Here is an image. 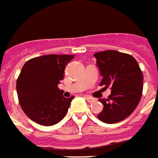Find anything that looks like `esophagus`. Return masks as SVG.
<instances>
[{
    "instance_id": "esophagus-1",
    "label": "esophagus",
    "mask_w": 158,
    "mask_h": 158,
    "mask_svg": "<svg viewBox=\"0 0 158 158\" xmlns=\"http://www.w3.org/2000/svg\"><path fill=\"white\" fill-rule=\"evenodd\" d=\"M85 99H86L87 102H89V103H92V102H94V101L95 100V99H94V98H91V97L87 96V95H85Z\"/></svg>"
}]
</instances>
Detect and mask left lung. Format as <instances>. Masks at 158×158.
I'll return each instance as SVG.
<instances>
[{
	"label": "left lung",
	"instance_id": "left-lung-1",
	"mask_svg": "<svg viewBox=\"0 0 158 158\" xmlns=\"http://www.w3.org/2000/svg\"><path fill=\"white\" fill-rule=\"evenodd\" d=\"M96 64L103 79L99 85L111 86L108 99H99L103 109L98 115L108 124L129 117L139 103L143 91V73L138 62L131 55L117 50L95 53Z\"/></svg>",
	"mask_w": 158,
	"mask_h": 158
}]
</instances>
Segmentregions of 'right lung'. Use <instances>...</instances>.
<instances>
[{
    "label": "right lung",
    "instance_id": "add662e5",
    "mask_svg": "<svg viewBox=\"0 0 158 158\" xmlns=\"http://www.w3.org/2000/svg\"><path fill=\"white\" fill-rule=\"evenodd\" d=\"M75 55H46L29 59L22 68L16 89L20 106L37 124L53 126L61 121L74 96L65 98L58 87L67 64Z\"/></svg>",
    "mask_w": 158,
    "mask_h": 158
}]
</instances>
